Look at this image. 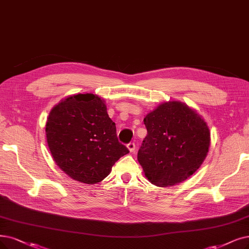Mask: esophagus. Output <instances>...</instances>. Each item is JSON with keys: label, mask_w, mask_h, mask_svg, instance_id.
I'll use <instances>...</instances> for the list:
<instances>
[{"label": "esophagus", "mask_w": 249, "mask_h": 249, "mask_svg": "<svg viewBox=\"0 0 249 249\" xmlns=\"http://www.w3.org/2000/svg\"><path fill=\"white\" fill-rule=\"evenodd\" d=\"M126 147H127L128 150H130V152H135V149H136V145H135V143H133V142L128 143V144L126 145Z\"/></svg>", "instance_id": "34e87169"}]
</instances>
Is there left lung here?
I'll list each match as a JSON object with an SVG mask.
<instances>
[{"label": "left lung", "mask_w": 249, "mask_h": 249, "mask_svg": "<svg viewBox=\"0 0 249 249\" xmlns=\"http://www.w3.org/2000/svg\"><path fill=\"white\" fill-rule=\"evenodd\" d=\"M147 136L138 161L148 181L158 187L181 183L200 167L211 145L203 118L185 103L168 101L144 118Z\"/></svg>", "instance_id": "obj_1"}]
</instances>
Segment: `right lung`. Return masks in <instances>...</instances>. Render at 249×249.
<instances>
[{
	"label": "right lung",
	"mask_w": 249,
	"mask_h": 249,
	"mask_svg": "<svg viewBox=\"0 0 249 249\" xmlns=\"http://www.w3.org/2000/svg\"><path fill=\"white\" fill-rule=\"evenodd\" d=\"M47 143L56 164L71 178L96 184L110 174L128 149L118 142L107 107L94 94L69 96L50 111Z\"/></svg>",
	"instance_id": "right-lung-1"
}]
</instances>
